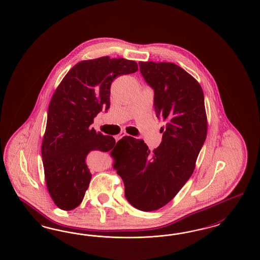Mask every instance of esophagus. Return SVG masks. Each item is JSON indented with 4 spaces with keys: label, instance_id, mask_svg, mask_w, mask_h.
I'll return each instance as SVG.
<instances>
[{
    "label": "esophagus",
    "instance_id": "obj_1",
    "mask_svg": "<svg viewBox=\"0 0 260 260\" xmlns=\"http://www.w3.org/2000/svg\"><path fill=\"white\" fill-rule=\"evenodd\" d=\"M127 136V135H126V134H125V133H121V134H120V135H119V136H117V137H116V138H117V139H118V140H119V139H121V138H123V137H124V136Z\"/></svg>",
    "mask_w": 260,
    "mask_h": 260
}]
</instances>
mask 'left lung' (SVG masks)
<instances>
[{
    "mask_svg": "<svg viewBox=\"0 0 260 260\" xmlns=\"http://www.w3.org/2000/svg\"><path fill=\"white\" fill-rule=\"evenodd\" d=\"M140 72L155 91L154 107L162 140L150 151L141 139L124 136L112 151L124 196L136 209L157 210L173 200L190 178L206 140L208 120L198 81L172 62H139Z\"/></svg>",
    "mask_w": 260,
    "mask_h": 260,
    "instance_id": "obj_1",
    "label": "left lung"
}]
</instances>
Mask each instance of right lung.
<instances>
[{"label":"right lung","mask_w":260,"mask_h":260,"mask_svg":"<svg viewBox=\"0 0 260 260\" xmlns=\"http://www.w3.org/2000/svg\"><path fill=\"white\" fill-rule=\"evenodd\" d=\"M137 70L136 61L124 58L83 60L53 92L41 151L48 191L60 210H74L85 197L91 179L87 154L115 148L113 136L96 133L90 124L102 109H109L114 79Z\"/></svg>","instance_id":"right-lung-1"}]
</instances>
